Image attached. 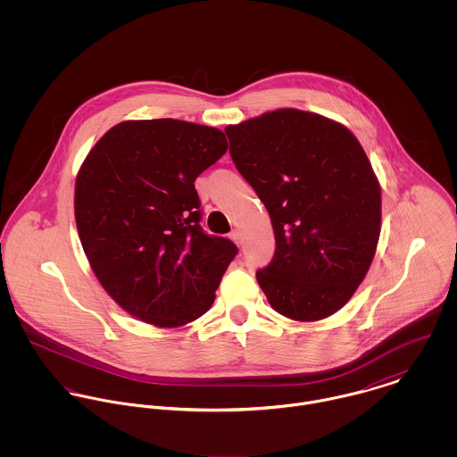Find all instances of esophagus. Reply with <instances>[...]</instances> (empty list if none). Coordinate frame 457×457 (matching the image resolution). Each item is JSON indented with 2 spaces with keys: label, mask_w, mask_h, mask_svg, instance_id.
Listing matches in <instances>:
<instances>
[{
  "label": "esophagus",
  "mask_w": 457,
  "mask_h": 457,
  "mask_svg": "<svg viewBox=\"0 0 457 457\" xmlns=\"http://www.w3.org/2000/svg\"><path fill=\"white\" fill-rule=\"evenodd\" d=\"M230 239H232L236 245H239V246L243 245V237H241V232H239V230H232V232H230Z\"/></svg>",
  "instance_id": "1"
}]
</instances>
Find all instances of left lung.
Masks as SVG:
<instances>
[{
	"mask_svg": "<svg viewBox=\"0 0 457 457\" xmlns=\"http://www.w3.org/2000/svg\"><path fill=\"white\" fill-rule=\"evenodd\" d=\"M225 133L236 169L272 221L274 257L257 270L269 304L301 322L336 313L364 279L380 237V187L359 140L297 109Z\"/></svg>",
	"mask_w": 457,
	"mask_h": 457,
	"instance_id": "left-lung-1",
	"label": "left lung"
}]
</instances>
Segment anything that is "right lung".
<instances>
[{"label": "right lung", "mask_w": 457, "mask_h": 457, "mask_svg": "<svg viewBox=\"0 0 457 457\" xmlns=\"http://www.w3.org/2000/svg\"><path fill=\"white\" fill-rule=\"evenodd\" d=\"M228 144L179 120L125 121L84 160L75 183L82 248L107 294L145 324L202 317L237 246L207 234L195 179Z\"/></svg>", "instance_id": "obj_1"}]
</instances>
